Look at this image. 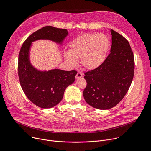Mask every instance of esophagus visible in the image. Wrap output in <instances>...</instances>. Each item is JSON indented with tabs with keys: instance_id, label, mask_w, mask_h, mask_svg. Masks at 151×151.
Listing matches in <instances>:
<instances>
[{
	"instance_id": "esophagus-1",
	"label": "esophagus",
	"mask_w": 151,
	"mask_h": 151,
	"mask_svg": "<svg viewBox=\"0 0 151 151\" xmlns=\"http://www.w3.org/2000/svg\"><path fill=\"white\" fill-rule=\"evenodd\" d=\"M83 76V74L82 73H80V72H78L77 74H76V79H79V78H82Z\"/></svg>"
}]
</instances>
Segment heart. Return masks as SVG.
Instances as JSON below:
<instances>
[{"mask_svg":"<svg viewBox=\"0 0 151 151\" xmlns=\"http://www.w3.org/2000/svg\"><path fill=\"white\" fill-rule=\"evenodd\" d=\"M109 44V40L104 34L85 33L71 42L70 51L64 54V58L72 66L77 64L78 58H81L85 68L94 70L104 62Z\"/></svg>","mask_w":151,"mask_h":151,"instance_id":"heart-1","label":"heart"}]
</instances>
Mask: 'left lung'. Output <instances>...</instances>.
<instances>
[{
    "label": "left lung",
    "instance_id": "obj_1",
    "mask_svg": "<svg viewBox=\"0 0 151 151\" xmlns=\"http://www.w3.org/2000/svg\"><path fill=\"white\" fill-rule=\"evenodd\" d=\"M111 53L101 65L85 73L83 96L94 108L106 110L118 104L127 94L134 72L133 52L128 40L111 30Z\"/></svg>",
    "mask_w": 151,
    "mask_h": 151
}]
</instances>
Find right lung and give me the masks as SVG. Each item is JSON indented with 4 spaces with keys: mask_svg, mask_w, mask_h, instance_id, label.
Wrapping results in <instances>:
<instances>
[{
    "mask_svg": "<svg viewBox=\"0 0 151 151\" xmlns=\"http://www.w3.org/2000/svg\"><path fill=\"white\" fill-rule=\"evenodd\" d=\"M68 35L66 29L45 26L28 37L21 48L18 61L21 87L27 98L42 108H51L61 101L66 88L74 82L77 72L60 69L40 71L36 69L30 61L32 43L39 39H48L61 44Z\"/></svg>",
    "mask_w": 151,
    "mask_h": 151,
    "instance_id": "1",
    "label": "right lung"
}]
</instances>
